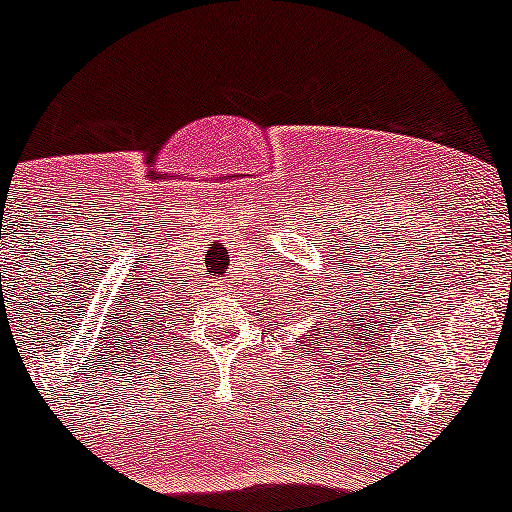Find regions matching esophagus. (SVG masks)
Segmentation results:
<instances>
[{
	"label": "esophagus",
	"mask_w": 512,
	"mask_h": 512,
	"mask_svg": "<svg viewBox=\"0 0 512 512\" xmlns=\"http://www.w3.org/2000/svg\"><path fill=\"white\" fill-rule=\"evenodd\" d=\"M228 287H231V284H225V281H223V289H228Z\"/></svg>",
	"instance_id": "obj_1"
}]
</instances>
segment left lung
Wrapping results in <instances>:
<instances>
[{"label": "left lung", "mask_w": 512, "mask_h": 512, "mask_svg": "<svg viewBox=\"0 0 512 512\" xmlns=\"http://www.w3.org/2000/svg\"><path fill=\"white\" fill-rule=\"evenodd\" d=\"M325 281H327V284H330V276H327ZM325 292H327V289H325ZM309 297H312V292H309ZM337 297H340V294H337ZM337 302H340V299H337ZM350 307H353V304H350Z\"/></svg>", "instance_id": "1"}]
</instances>
